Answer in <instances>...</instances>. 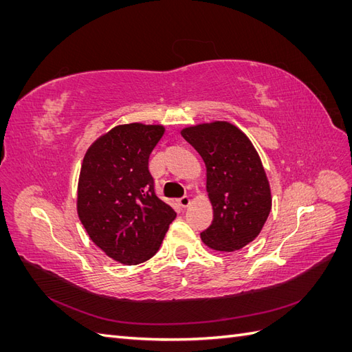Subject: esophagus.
<instances>
[{
  "label": "esophagus",
  "mask_w": 352,
  "mask_h": 352,
  "mask_svg": "<svg viewBox=\"0 0 352 352\" xmlns=\"http://www.w3.org/2000/svg\"><path fill=\"white\" fill-rule=\"evenodd\" d=\"M190 204V198L188 195H184L182 198H179V206L182 208H186Z\"/></svg>",
  "instance_id": "obj_1"
}]
</instances>
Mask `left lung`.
<instances>
[{
	"label": "left lung",
	"mask_w": 352,
	"mask_h": 352,
	"mask_svg": "<svg viewBox=\"0 0 352 352\" xmlns=\"http://www.w3.org/2000/svg\"><path fill=\"white\" fill-rule=\"evenodd\" d=\"M182 136L207 167L214 210L201 239L217 251H235L257 238L272 210L269 180L251 141L228 122L186 127Z\"/></svg>",
	"instance_id": "8db88e82"
}]
</instances>
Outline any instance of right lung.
<instances>
[{
  "label": "right lung",
  "instance_id": "1",
  "mask_svg": "<svg viewBox=\"0 0 352 352\" xmlns=\"http://www.w3.org/2000/svg\"><path fill=\"white\" fill-rule=\"evenodd\" d=\"M163 126H116L85 154L78 214L89 238L123 264H140L158 251L176 217L173 207L155 194L148 168Z\"/></svg>",
  "mask_w": 352,
  "mask_h": 352
}]
</instances>
